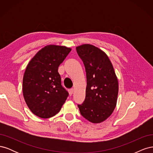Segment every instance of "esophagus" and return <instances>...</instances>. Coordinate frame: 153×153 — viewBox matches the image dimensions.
Here are the masks:
<instances>
[{"mask_svg":"<svg viewBox=\"0 0 153 153\" xmlns=\"http://www.w3.org/2000/svg\"><path fill=\"white\" fill-rule=\"evenodd\" d=\"M73 91H74V89H70L69 90V94H70L71 96L73 94Z\"/></svg>","mask_w":153,"mask_h":153,"instance_id":"1","label":"esophagus"}]
</instances>
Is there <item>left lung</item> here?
Masks as SVG:
<instances>
[{
	"mask_svg": "<svg viewBox=\"0 0 153 153\" xmlns=\"http://www.w3.org/2000/svg\"><path fill=\"white\" fill-rule=\"evenodd\" d=\"M85 66L87 77L85 98L78 104L81 115L92 123L104 121L117 103L118 80L112 63L102 50L85 44L76 48Z\"/></svg>",
	"mask_w": 153,
	"mask_h": 153,
	"instance_id": "1",
	"label": "left lung"
}]
</instances>
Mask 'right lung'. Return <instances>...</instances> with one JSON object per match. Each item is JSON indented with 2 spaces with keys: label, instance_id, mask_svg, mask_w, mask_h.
<instances>
[{
  "label": "right lung",
  "instance_id": "add662e5",
  "mask_svg": "<svg viewBox=\"0 0 153 153\" xmlns=\"http://www.w3.org/2000/svg\"><path fill=\"white\" fill-rule=\"evenodd\" d=\"M71 50L62 46H46L27 65L23 78V94L28 107L37 116H54L68 97L58 68Z\"/></svg>",
  "mask_w": 153,
  "mask_h": 153
}]
</instances>
